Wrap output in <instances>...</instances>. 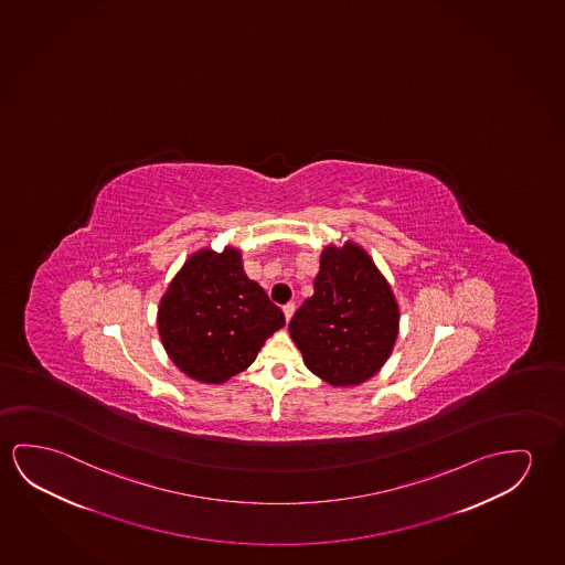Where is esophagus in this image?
Listing matches in <instances>:
<instances>
[{"label": "esophagus", "instance_id": "34e87169", "mask_svg": "<svg viewBox=\"0 0 565 565\" xmlns=\"http://www.w3.org/2000/svg\"><path fill=\"white\" fill-rule=\"evenodd\" d=\"M294 311H296V303L284 305V315H286V321H289V319L294 317Z\"/></svg>", "mask_w": 565, "mask_h": 565}]
</instances>
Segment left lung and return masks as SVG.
I'll return each mask as SVG.
<instances>
[{
    "mask_svg": "<svg viewBox=\"0 0 565 565\" xmlns=\"http://www.w3.org/2000/svg\"><path fill=\"white\" fill-rule=\"evenodd\" d=\"M397 332L399 305L367 252L327 246L315 294L289 322L305 365L334 387L358 385L385 364Z\"/></svg>",
    "mask_w": 565,
    "mask_h": 565,
    "instance_id": "1",
    "label": "left lung"
}]
</instances>
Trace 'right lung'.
Wrapping results in <instances>:
<instances>
[{"label": "right lung", "instance_id": "add662e5", "mask_svg": "<svg viewBox=\"0 0 565 565\" xmlns=\"http://www.w3.org/2000/svg\"><path fill=\"white\" fill-rule=\"evenodd\" d=\"M286 324L278 305L244 274L241 252H195L172 279L158 307V332L183 374L223 383L258 356Z\"/></svg>", "mask_w": 565, "mask_h": 565}]
</instances>
